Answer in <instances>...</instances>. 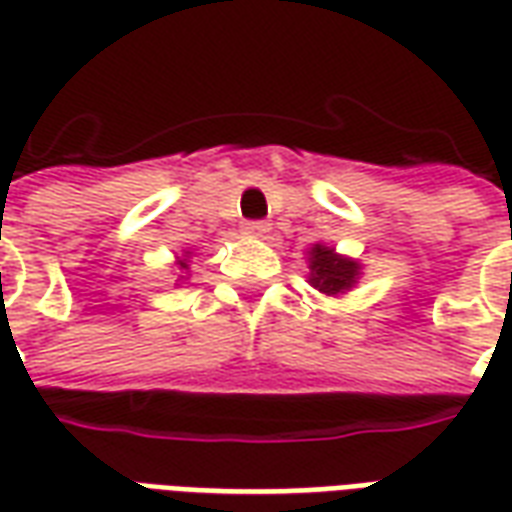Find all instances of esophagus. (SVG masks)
<instances>
[{"label":"esophagus","mask_w":512,"mask_h":512,"mask_svg":"<svg viewBox=\"0 0 512 512\" xmlns=\"http://www.w3.org/2000/svg\"><path fill=\"white\" fill-rule=\"evenodd\" d=\"M244 233L246 235H266L268 233V224L260 222V219H257V222H246L244 224Z\"/></svg>","instance_id":"34e87169"}]
</instances>
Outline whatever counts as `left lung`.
I'll list each match as a JSON object with an SVG mask.
<instances>
[{"instance_id": "8db88e82", "label": "left lung", "mask_w": 512, "mask_h": 512, "mask_svg": "<svg viewBox=\"0 0 512 512\" xmlns=\"http://www.w3.org/2000/svg\"><path fill=\"white\" fill-rule=\"evenodd\" d=\"M359 266L348 257L334 255L329 246L315 244L310 252V282L326 296H337L356 282Z\"/></svg>"}]
</instances>
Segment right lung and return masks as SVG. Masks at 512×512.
Returning a JSON list of instances; mask_svg holds the SVG:
<instances>
[{"label":"right lung","mask_w":512,"mask_h":512,"mask_svg":"<svg viewBox=\"0 0 512 512\" xmlns=\"http://www.w3.org/2000/svg\"><path fill=\"white\" fill-rule=\"evenodd\" d=\"M180 268H186V263H180Z\"/></svg>","instance_id":"obj_1"}]
</instances>
